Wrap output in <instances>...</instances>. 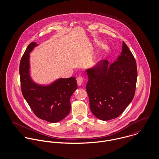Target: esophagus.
<instances>
[{
  "label": "esophagus",
  "instance_id": "34e87169",
  "mask_svg": "<svg viewBox=\"0 0 159 159\" xmlns=\"http://www.w3.org/2000/svg\"><path fill=\"white\" fill-rule=\"evenodd\" d=\"M76 81H77L78 85H79V86L81 85L83 83V78L81 76H78L77 78H76Z\"/></svg>",
  "mask_w": 159,
  "mask_h": 159
}]
</instances>
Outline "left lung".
Returning <instances> with one entry per match:
<instances>
[{"label": "left lung", "instance_id": "8db88e82", "mask_svg": "<svg viewBox=\"0 0 159 159\" xmlns=\"http://www.w3.org/2000/svg\"><path fill=\"white\" fill-rule=\"evenodd\" d=\"M120 55L109 64L100 61L86 70V91L91 111L98 119L108 120L119 116L132 101L136 89L135 59L123 42Z\"/></svg>", "mask_w": 159, "mask_h": 159}]
</instances>
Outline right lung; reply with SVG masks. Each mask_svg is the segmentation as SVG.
<instances>
[{
	"label": "right lung",
	"instance_id": "add662e5",
	"mask_svg": "<svg viewBox=\"0 0 159 159\" xmlns=\"http://www.w3.org/2000/svg\"><path fill=\"white\" fill-rule=\"evenodd\" d=\"M38 45L30 43L27 47L20 64L21 88L23 97L35 116L49 122H57L68 115L71 109L70 102L77 89L75 77L61 78L49 86L34 83L30 78L29 52Z\"/></svg>",
	"mask_w": 159,
	"mask_h": 159
}]
</instances>
